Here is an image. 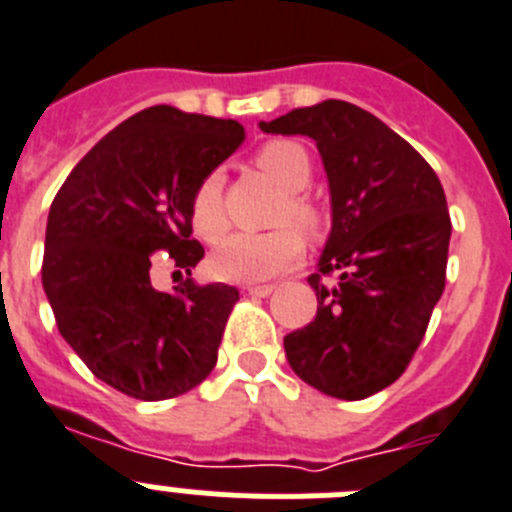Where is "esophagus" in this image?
Listing matches in <instances>:
<instances>
[{
	"mask_svg": "<svg viewBox=\"0 0 512 512\" xmlns=\"http://www.w3.org/2000/svg\"><path fill=\"white\" fill-rule=\"evenodd\" d=\"M273 290H275L273 283H267V285H247V293H250V296H257V298H267V296H270V293H273Z\"/></svg>",
	"mask_w": 512,
	"mask_h": 512,
	"instance_id": "esophagus-1",
	"label": "esophagus"
}]
</instances>
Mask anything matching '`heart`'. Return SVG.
Segmentation results:
<instances>
[{
	"label": "heart",
	"instance_id": "obj_1",
	"mask_svg": "<svg viewBox=\"0 0 512 512\" xmlns=\"http://www.w3.org/2000/svg\"><path fill=\"white\" fill-rule=\"evenodd\" d=\"M255 165L273 183L283 188V201L275 214V224L293 222L306 234H319L324 227V214L319 204L303 193L311 183L313 165L306 147L293 140H273L257 150ZM193 232L204 242H219L229 227L224 209V176L219 170H209L191 193ZM303 255V237L298 229L280 227L265 234H232L216 247L211 255V275L229 283H262L285 273Z\"/></svg>",
	"mask_w": 512,
	"mask_h": 512
}]
</instances>
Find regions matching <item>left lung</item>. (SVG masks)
Returning <instances> with one entry per match:
<instances>
[{"instance_id": "obj_1", "label": "left lung", "mask_w": 512, "mask_h": 512, "mask_svg": "<svg viewBox=\"0 0 512 512\" xmlns=\"http://www.w3.org/2000/svg\"><path fill=\"white\" fill-rule=\"evenodd\" d=\"M260 130L316 140L331 188L329 242L308 278L319 311L285 336V357L331 398H370L411 365L444 293V188L421 153L349 101L293 109Z\"/></svg>"}]
</instances>
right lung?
Wrapping results in <instances>:
<instances>
[{
	"label": "right lung",
	"mask_w": 512,
	"mask_h": 512,
	"mask_svg": "<svg viewBox=\"0 0 512 512\" xmlns=\"http://www.w3.org/2000/svg\"><path fill=\"white\" fill-rule=\"evenodd\" d=\"M245 140L234 119L150 107L101 137L55 193L45 229L43 288L55 324L84 365L119 393L168 400L216 365L239 290L196 285L163 293L153 270L191 275V193Z\"/></svg>",
	"instance_id": "obj_1"
}]
</instances>
